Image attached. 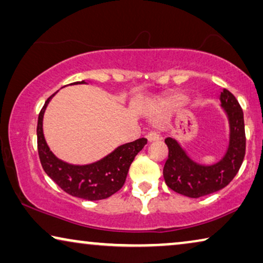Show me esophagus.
Here are the masks:
<instances>
[{
  "label": "esophagus",
  "mask_w": 263,
  "mask_h": 263,
  "mask_svg": "<svg viewBox=\"0 0 263 263\" xmlns=\"http://www.w3.org/2000/svg\"><path fill=\"white\" fill-rule=\"evenodd\" d=\"M147 140H148V142L158 141V140H159V134L156 132H149L148 134H147Z\"/></svg>",
  "instance_id": "34e87169"
}]
</instances>
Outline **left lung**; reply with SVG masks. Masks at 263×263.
<instances>
[{
  "mask_svg": "<svg viewBox=\"0 0 263 263\" xmlns=\"http://www.w3.org/2000/svg\"><path fill=\"white\" fill-rule=\"evenodd\" d=\"M230 125L229 147L218 163L201 165L193 159L176 139L166 138L168 158L164 165V179L168 188L197 199L225 188L239 171L246 156L243 110L231 92L224 88L219 97Z\"/></svg>",
  "mask_w": 263,
  "mask_h": 263,
  "instance_id": "8db88e82",
  "label": "left lung"
}]
</instances>
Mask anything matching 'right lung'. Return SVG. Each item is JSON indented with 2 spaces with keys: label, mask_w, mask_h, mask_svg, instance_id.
<instances>
[{
  "label": "right lung",
  "mask_w": 263,
  "mask_h": 263,
  "mask_svg": "<svg viewBox=\"0 0 263 263\" xmlns=\"http://www.w3.org/2000/svg\"><path fill=\"white\" fill-rule=\"evenodd\" d=\"M77 84H86V81L74 82L73 85ZM55 95L56 93H53L49 97L38 116V153L43 168L61 189L71 196L89 201L107 199L123 186L129 167L136 154L147 143V139L141 138L118 146L114 152L96 163L88 165L68 164L59 159L50 151L43 134V117L46 106Z\"/></svg>",
  "instance_id": "right-lung-1"
}]
</instances>
